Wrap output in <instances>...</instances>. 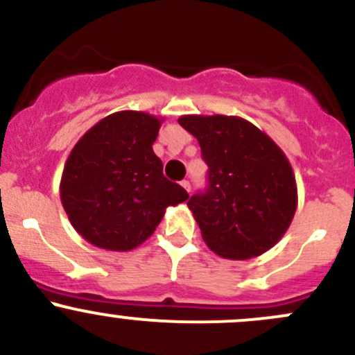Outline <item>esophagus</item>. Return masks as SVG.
<instances>
[{
  "mask_svg": "<svg viewBox=\"0 0 355 355\" xmlns=\"http://www.w3.org/2000/svg\"><path fill=\"white\" fill-rule=\"evenodd\" d=\"M180 185H182V187L185 189V191L191 192V182H189V180H182V182H180Z\"/></svg>",
  "mask_w": 355,
  "mask_h": 355,
  "instance_id": "1",
  "label": "esophagus"
}]
</instances>
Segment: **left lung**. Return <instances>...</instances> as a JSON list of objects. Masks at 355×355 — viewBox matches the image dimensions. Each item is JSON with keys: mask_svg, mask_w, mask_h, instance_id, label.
<instances>
[{"mask_svg": "<svg viewBox=\"0 0 355 355\" xmlns=\"http://www.w3.org/2000/svg\"><path fill=\"white\" fill-rule=\"evenodd\" d=\"M199 141L207 191L189 199L204 242L225 259L264 254L288 230L297 209L295 175L270 135L241 116L185 114Z\"/></svg>", "mask_w": 355, "mask_h": 355, "instance_id": "1", "label": "left lung"}]
</instances>
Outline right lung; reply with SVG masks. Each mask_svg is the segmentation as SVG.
Here are the masks:
<instances>
[{
	"label": "right lung",
	"instance_id": "obj_1",
	"mask_svg": "<svg viewBox=\"0 0 355 355\" xmlns=\"http://www.w3.org/2000/svg\"><path fill=\"white\" fill-rule=\"evenodd\" d=\"M161 118L116 111L89 128L68 156L60 198L71 227L92 245L132 250L148 241L168 206L189 199L153 151Z\"/></svg>",
	"mask_w": 355,
	"mask_h": 355
}]
</instances>
